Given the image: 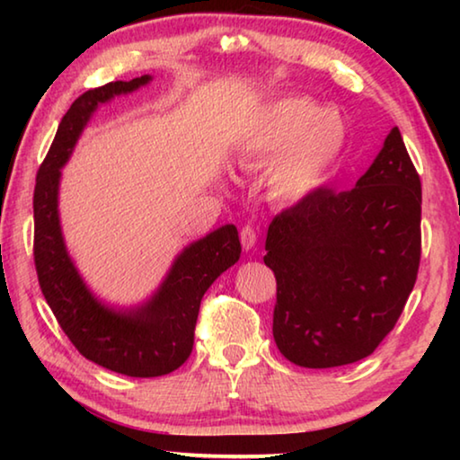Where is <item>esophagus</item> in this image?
Returning a JSON list of instances; mask_svg holds the SVG:
<instances>
[{
	"mask_svg": "<svg viewBox=\"0 0 460 460\" xmlns=\"http://www.w3.org/2000/svg\"><path fill=\"white\" fill-rule=\"evenodd\" d=\"M239 239H241V245H243L245 252H249V249H253L255 243H258V233H255L253 227H243L239 233Z\"/></svg>",
	"mask_w": 460,
	"mask_h": 460,
	"instance_id": "esophagus-1",
	"label": "esophagus"
}]
</instances>
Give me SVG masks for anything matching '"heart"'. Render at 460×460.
Instances as JSON below:
<instances>
[{"label": "heart", "mask_w": 460, "mask_h": 460, "mask_svg": "<svg viewBox=\"0 0 460 460\" xmlns=\"http://www.w3.org/2000/svg\"><path fill=\"white\" fill-rule=\"evenodd\" d=\"M347 142L341 115L306 97L271 101L239 147L241 160L274 162L268 189L284 205L313 200L337 168Z\"/></svg>", "instance_id": "obj_1"}]
</instances>
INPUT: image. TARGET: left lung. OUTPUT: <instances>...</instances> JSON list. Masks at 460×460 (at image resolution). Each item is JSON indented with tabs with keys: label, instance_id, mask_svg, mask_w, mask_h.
<instances>
[{
	"label": "left lung",
	"instance_id": "left-lung-1",
	"mask_svg": "<svg viewBox=\"0 0 460 460\" xmlns=\"http://www.w3.org/2000/svg\"><path fill=\"white\" fill-rule=\"evenodd\" d=\"M422 189L398 128L351 190L323 189L271 221L274 341L308 369L369 357L416 284Z\"/></svg>",
	"mask_w": 460,
	"mask_h": 460
}]
</instances>
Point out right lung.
I'll return each mask as SVG.
<instances>
[{"label":"right lung","instance_id":"right-lung-1","mask_svg":"<svg viewBox=\"0 0 460 460\" xmlns=\"http://www.w3.org/2000/svg\"><path fill=\"white\" fill-rule=\"evenodd\" d=\"M150 81L144 75L83 93L62 118L34 189V263L46 302L83 357L129 377L166 376L189 359L202 296L241 255L237 227L223 225L186 245L158 290L129 308L99 300L68 255L58 215L60 168L99 105Z\"/></svg>","mask_w":460,"mask_h":460}]
</instances>
